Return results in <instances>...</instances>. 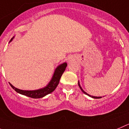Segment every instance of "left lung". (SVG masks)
Masks as SVG:
<instances>
[{"label":"left lung","instance_id":"obj_1","mask_svg":"<svg viewBox=\"0 0 129 129\" xmlns=\"http://www.w3.org/2000/svg\"><path fill=\"white\" fill-rule=\"evenodd\" d=\"M78 86L80 87V89H81V90H82V92H83V93H84V94H87V96H90V97H91V98H102V97H97V96H90V95H89V94H87V93L86 92H85L84 90H83V89H82V88L81 87V86H80V82H79V81H78Z\"/></svg>","mask_w":129,"mask_h":129}]
</instances>
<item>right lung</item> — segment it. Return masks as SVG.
<instances>
[{"instance_id": "obj_1", "label": "right lung", "mask_w": 129, "mask_h": 129, "mask_svg": "<svg viewBox=\"0 0 129 129\" xmlns=\"http://www.w3.org/2000/svg\"><path fill=\"white\" fill-rule=\"evenodd\" d=\"M14 37L11 39L10 42L13 40ZM67 64L66 62L62 63V64L59 65L56 68L55 71L54 72V74L53 75L51 80L48 84L47 85V86L45 87L42 88L40 89H37V90H21V89H17V88L15 87L10 83L11 87L15 90L16 92L20 94L24 95V96H28L30 98H40L44 97L46 95L49 94L51 93L54 90V89H56L57 85H58L59 82H60V79L62 76V74L63 72L66 70V68L67 67Z\"/></svg>"}]
</instances>
